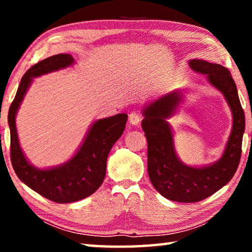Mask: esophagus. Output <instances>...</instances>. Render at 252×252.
I'll return each mask as SVG.
<instances>
[{"label": "esophagus", "mask_w": 252, "mask_h": 252, "mask_svg": "<svg viewBox=\"0 0 252 252\" xmlns=\"http://www.w3.org/2000/svg\"><path fill=\"white\" fill-rule=\"evenodd\" d=\"M141 120H142V118H141V116H140L139 113H136V112H132V113H130V116H129V121H130L131 125H133V126H138L139 123L141 122Z\"/></svg>", "instance_id": "obj_1"}]
</instances>
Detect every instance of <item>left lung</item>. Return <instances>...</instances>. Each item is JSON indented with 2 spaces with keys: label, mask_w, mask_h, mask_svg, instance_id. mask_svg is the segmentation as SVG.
<instances>
[{
  "label": "left lung",
  "mask_w": 252,
  "mask_h": 252,
  "mask_svg": "<svg viewBox=\"0 0 252 252\" xmlns=\"http://www.w3.org/2000/svg\"><path fill=\"white\" fill-rule=\"evenodd\" d=\"M189 65L207 75L208 82L224 95L232 112V130L222 157L204 167H190L179 159L173 144L171 118L182 101V92L173 91L144 106L142 129L148 140V173L156 190L177 202H198L210 197L231 180L241 158L245 112L236 83L228 69L203 60H190Z\"/></svg>",
  "instance_id": "8db88e82"
}]
</instances>
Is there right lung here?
I'll list each match as a JSON object with an SVG mask.
<instances>
[{
	"mask_svg": "<svg viewBox=\"0 0 252 252\" xmlns=\"http://www.w3.org/2000/svg\"><path fill=\"white\" fill-rule=\"evenodd\" d=\"M73 63L74 59L71 54H57L30 67L21 80L7 117L11 133V161L16 176L42 197L58 203L79 201L99 189L105 177L109 152L122 135L127 120L126 113L96 120L89 129L78 152L61 165L39 169L30 163L18 138L15 126L18 110L33 78L65 69Z\"/></svg>",
	"mask_w": 252,
	"mask_h": 252,
	"instance_id": "obj_1",
	"label": "right lung"
}]
</instances>
